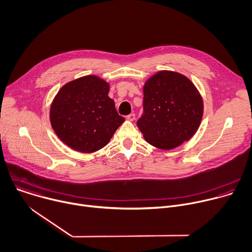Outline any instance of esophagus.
<instances>
[{
    "label": "esophagus",
    "mask_w": 252,
    "mask_h": 252,
    "mask_svg": "<svg viewBox=\"0 0 252 252\" xmlns=\"http://www.w3.org/2000/svg\"><path fill=\"white\" fill-rule=\"evenodd\" d=\"M126 118H127V120H129V121H134V120H135V114H134V113H131V114H129Z\"/></svg>",
    "instance_id": "1"
}]
</instances>
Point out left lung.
I'll list each match as a JSON object with an SVG mask.
<instances>
[{"instance_id": "8db88e82", "label": "left lung", "mask_w": 252, "mask_h": 252, "mask_svg": "<svg viewBox=\"0 0 252 252\" xmlns=\"http://www.w3.org/2000/svg\"><path fill=\"white\" fill-rule=\"evenodd\" d=\"M144 115L137 126L145 140L161 150H172L189 140L204 114L203 97L184 74L161 70L143 87Z\"/></svg>"}]
</instances>
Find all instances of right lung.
<instances>
[{
    "mask_svg": "<svg viewBox=\"0 0 252 252\" xmlns=\"http://www.w3.org/2000/svg\"><path fill=\"white\" fill-rule=\"evenodd\" d=\"M109 86L96 75H85L59 90L50 105L49 120L66 146L81 153L96 152L125 121L108 96Z\"/></svg>",
    "mask_w": 252,
    "mask_h": 252,
    "instance_id": "obj_1",
    "label": "right lung"
}]
</instances>
